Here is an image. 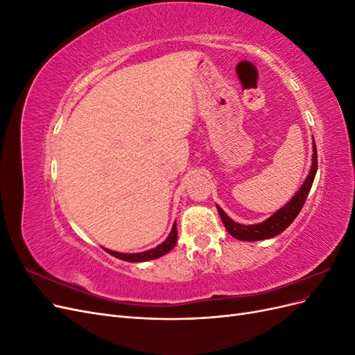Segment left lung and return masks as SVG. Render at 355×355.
<instances>
[{
  "label": "left lung",
  "instance_id": "left-lung-1",
  "mask_svg": "<svg viewBox=\"0 0 355 355\" xmlns=\"http://www.w3.org/2000/svg\"><path fill=\"white\" fill-rule=\"evenodd\" d=\"M313 166H311L309 175L306 176L304 185L300 187V189L293 196V198L290 200L284 207L280 210H277L271 218H268L266 220L261 223H254V225H241L234 222L227 213H225L219 206L218 211L219 216L225 225V228L232 235L234 239L241 240V241H259V240H266V239H272L275 235L282 234L290 223H292L299 211L302 210L304 202L306 201V197L309 194V189L313 187V182L317 173V148L314 142L313 148Z\"/></svg>",
  "mask_w": 355,
  "mask_h": 355
}]
</instances>
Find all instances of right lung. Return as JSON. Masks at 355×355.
I'll return each instance as SVG.
<instances>
[{"instance_id": "right-lung-1", "label": "right lung", "mask_w": 355, "mask_h": 355, "mask_svg": "<svg viewBox=\"0 0 355 355\" xmlns=\"http://www.w3.org/2000/svg\"><path fill=\"white\" fill-rule=\"evenodd\" d=\"M178 241V228H176V222L171 228V232L168 237L166 239V241L161 243L159 245L154 247L151 250L146 252H141V253H120V252H112L105 249L110 254H112L114 257H118V259L125 261V262H145V261H151V259H157V257L164 256L166 253H168L173 247L176 245Z\"/></svg>"}]
</instances>
